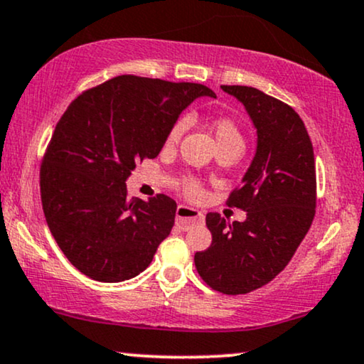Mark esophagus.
<instances>
[{
	"label": "esophagus",
	"mask_w": 364,
	"mask_h": 364,
	"mask_svg": "<svg viewBox=\"0 0 364 364\" xmlns=\"http://www.w3.org/2000/svg\"><path fill=\"white\" fill-rule=\"evenodd\" d=\"M203 220H205V215L201 213L200 210L191 208V206H185V205H179L176 208V223L183 230L191 228L193 225L196 223H203Z\"/></svg>",
	"instance_id": "esophagus-1"
}]
</instances>
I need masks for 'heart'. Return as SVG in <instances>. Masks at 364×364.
Returning a JSON list of instances; mask_svg holds the SVG:
<instances>
[{
    "label": "heart",
    "instance_id": "obj_1",
    "mask_svg": "<svg viewBox=\"0 0 364 364\" xmlns=\"http://www.w3.org/2000/svg\"><path fill=\"white\" fill-rule=\"evenodd\" d=\"M186 131V119H179V121L174 124L169 131L166 142L169 146L176 144V142L181 139L183 132ZM213 134L216 139V146L218 148H223V146H240L243 148V137L240 129L235 122L232 121L230 117H218L213 122ZM185 193L188 196H198L200 195V186H198L196 181H190L185 183Z\"/></svg>",
    "mask_w": 364,
    "mask_h": 364
}]
</instances>
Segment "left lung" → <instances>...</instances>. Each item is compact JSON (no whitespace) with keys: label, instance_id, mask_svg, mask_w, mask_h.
<instances>
[{"label":"left lung","instance_id":"obj_1","mask_svg":"<svg viewBox=\"0 0 364 364\" xmlns=\"http://www.w3.org/2000/svg\"><path fill=\"white\" fill-rule=\"evenodd\" d=\"M243 107L257 131L255 156L230 206L245 222L206 215L211 245L195 254L200 277L215 291L237 296L282 272L309 232L316 213V163L307 129L287 104L259 89L222 85Z\"/></svg>","mask_w":364,"mask_h":364}]
</instances>
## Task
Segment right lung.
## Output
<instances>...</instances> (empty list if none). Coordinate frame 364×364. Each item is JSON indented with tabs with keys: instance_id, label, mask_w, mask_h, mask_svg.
I'll list each match as a JSON object with an SVG mask.
<instances>
[{
	"instance_id": "add662e5",
	"label": "right lung",
	"mask_w": 364,
	"mask_h": 364,
	"mask_svg": "<svg viewBox=\"0 0 364 364\" xmlns=\"http://www.w3.org/2000/svg\"><path fill=\"white\" fill-rule=\"evenodd\" d=\"M200 84L121 75L68 105L40 169L48 228L87 277L122 282L141 274L171 232L176 201L166 195L127 198L126 181L142 159L161 153Z\"/></svg>"
}]
</instances>
